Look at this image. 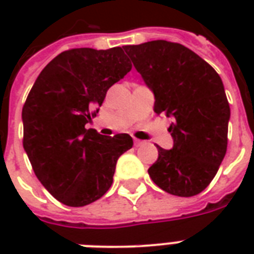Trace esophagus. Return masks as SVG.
<instances>
[{
	"label": "esophagus",
	"mask_w": 254,
	"mask_h": 254,
	"mask_svg": "<svg viewBox=\"0 0 254 254\" xmlns=\"http://www.w3.org/2000/svg\"><path fill=\"white\" fill-rule=\"evenodd\" d=\"M133 141H134V146H141V145H143V143H145V141H142V139H138V138H134Z\"/></svg>",
	"instance_id": "1"
}]
</instances>
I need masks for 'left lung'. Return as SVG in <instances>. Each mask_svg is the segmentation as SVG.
<instances>
[{"label":"left lung","instance_id":"1","mask_svg":"<svg viewBox=\"0 0 254 254\" xmlns=\"http://www.w3.org/2000/svg\"><path fill=\"white\" fill-rule=\"evenodd\" d=\"M135 69L154 93V112L174 117L170 150L158 147L151 181L177 196H193L211 183L228 143L231 116L219 73L181 43L151 41L124 46Z\"/></svg>","mask_w":254,"mask_h":254}]
</instances>
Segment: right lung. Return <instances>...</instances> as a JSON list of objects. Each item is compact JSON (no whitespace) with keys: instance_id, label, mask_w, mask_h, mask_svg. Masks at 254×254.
Wrapping results in <instances>:
<instances>
[{"instance_id":"right-lung-1","label":"right lung","mask_w":254,"mask_h":254,"mask_svg":"<svg viewBox=\"0 0 254 254\" xmlns=\"http://www.w3.org/2000/svg\"><path fill=\"white\" fill-rule=\"evenodd\" d=\"M131 69L121 47L72 49L55 57L34 83L22 108L23 149L34 173L57 200L91 204L113 183L129 134L104 137L87 129L107 91Z\"/></svg>"}]
</instances>
